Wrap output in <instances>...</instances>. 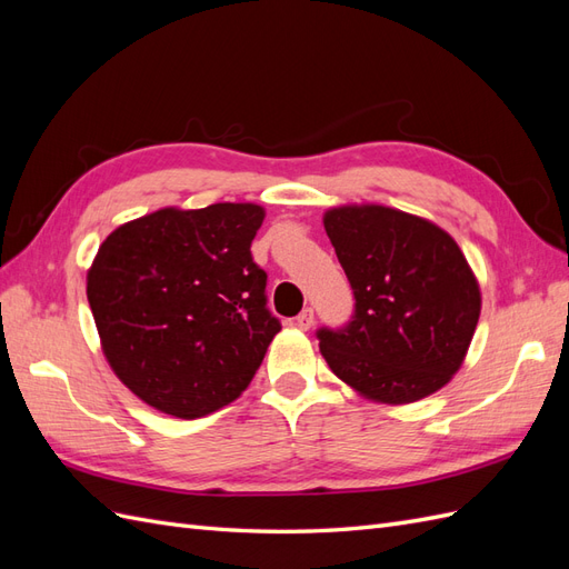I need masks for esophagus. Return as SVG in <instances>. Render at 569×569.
<instances>
[{"label":"esophagus","mask_w":569,"mask_h":569,"mask_svg":"<svg viewBox=\"0 0 569 569\" xmlns=\"http://www.w3.org/2000/svg\"><path fill=\"white\" fill-rule=\"evenodd\" d=\"M316 316H313V308H303V311L297 316V327H301V330H311Z\"/></svg>","instance_id":"1"}]
</instances>
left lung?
Returning a JSON list of instances; mask_svg holds the SVG:
<instances>
[{
    "label": "left lung",
    "mask_w": 569,
    "mask_h": 569,
    "mask_svg": "<svg viewBox=\"0 0 569 569\" xmlns=\"http://www.w3.org/2000/svg\"><path fill=\"white\" fill-rule=\"evenodd\" d=\"M325 230L353 289V316L318 327L332 372L382 403L435 393L460 368L479 320V287L441 228L387 206H341Z\"/></svg>",
    "instance_id": "8db88e82"
}]
</instances>
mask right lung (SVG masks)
<instances>
[{"instance_id":"1","label":"right lung","mask_w":569,"mask_h":569,"mask_svg":"<svg viewBox=\"0 0 569 569\" xmlns=\"http://www.w3.org/2000/svg\"><path fill=\"white\" fill-rule=\"evenodd\" d=\"M256 203L161 209L113 230L88 272L107 360L134 396L194 420L242 393L282 322L251 242Z\"/></svg>"}]
</instances>
